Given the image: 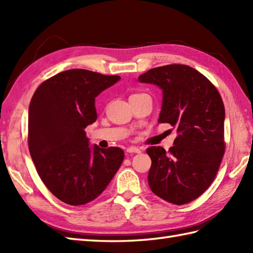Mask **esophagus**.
Instances as JSON below:
<instances>
[{"label": "esophagus", "mask_w": 253, "mask_h": 253, "mask_svg": "<svg viewBox=\"0 0 253 253\" xmlns=\"http://www.w3.org/2000/svg\"><path fill=\"white\" fill-rule=\"evenodd\" d=\"M127 152L128 153H140L141 149L138 147H135V146H131L129 148H127Z\"/></svg>", "instance_id": "34e87169"}]
</instances>
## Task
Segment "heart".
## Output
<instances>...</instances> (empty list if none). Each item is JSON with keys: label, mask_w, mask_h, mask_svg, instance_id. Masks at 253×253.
Here are the masks:
<instances>
[{"label": "heart", "mask_w": 253, "mask_h": 253, "mask_svg": "<svg viewBox=\"0 0 253 253\" xmlns=\"http://www.w3.org/2000/svg\"><path fill=\"white\" fill-rule=\"evenodd\" d=\"M135 95H141V94H132L131 96H135Z\"/></svg>", "instance_id": "obj_1"}]
</instances>
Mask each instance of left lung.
<instances>
[{
    "label": "left lung",
    "instance_id": "left-lung-1",
    "mask_svg": "<svg viewBox=\"0 0 253 253\" xmlns=\"http://www.w3.org/2000/svg\"><path fill=\"white\" fill-rule=\"evenodd\" d=\"M162 90L159 122L176 128L174 146L148 148V182L163 200L181 206L206 191L225 152V107L216 88L195 68L180 64L152 68L138 77Z\"/></svg>",
    "mask_w": 253,
    "mask_h": 253
}]
</instances>
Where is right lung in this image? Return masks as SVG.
<instances>
[{
    "label": "right lung",
    "instance_id": "obj_1",
    "mask_svg": "<svg viewBox=\"0 0 253 253\" xmlns=\"http://www.w3.org/2000/svg\"><path fill=\"white\" fill-rule=\"evenodd\" d=\"M121 79L68 69L42 83L28 112V146L41 180L64 203L83 206L110 184L124 160L121 148L91 146L84 128L96 121L95 98Z\"/></svg>",
    "mask_w": 253,
    "mask_h": 253
}]
</instances>
